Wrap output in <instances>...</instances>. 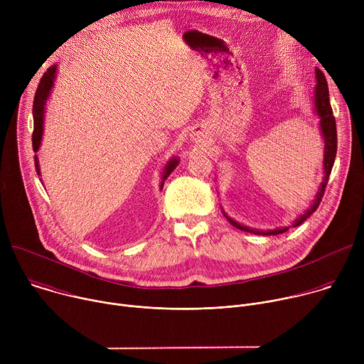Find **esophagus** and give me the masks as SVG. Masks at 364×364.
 <instances>
[{
	"label": "esophagus",
	"instance_id": "34e87169",
	"mask_svg": "<svg viewBox=\"0 0 364 364\" xmlns=\"http://www.w3.org/2000/svg\"><path fill=\"white\" fill-rule=\"evenodd\" d=\"M191 141L193 142H204V135H203V132H193L191 134Z\"/></svg>",
	"mask_w": 364,
	"mask_h": 364
}]
</instances>
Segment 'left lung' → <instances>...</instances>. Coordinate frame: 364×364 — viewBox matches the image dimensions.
I'll use <instances>...</instances> for the list:
<instances>
[{"mask_svg":"<svg viewBox=\"0 0 364 364\" xmlns=\"http://www.w3.org/2000/svg\"><path fill=\"white\" fill-rule=\"evenodd\" d=\"M313 105H314V114L320 118V131H321V135H323V139H324V159H323L324 177H323V181H321L320 187H318L316 198L313 200V203H311L308 209L298 219L294 220L292 228H296L301 223H304L311 215H313L318 209V205H320L321 198H323L324 191H326V186L328 183V177H330L333 166H334L336 152H337V128H336V119H334V115H333V109H331V105H330L328 85H327L324 73L317 68H316V86H314ZM223 215L229 220V223L233 225L236 229L243 230V232H249V233H253V235L274 236V235H281V233L287 232L291 228V226H282V228L269 229V230H257V229H252L249 226L240 225L239 222L229 218L225 212H223Z\"/></svg>","mask_w":364,"mask_h":364,"instance_id":"8db88e82","label":"left lung"}]
</instances>
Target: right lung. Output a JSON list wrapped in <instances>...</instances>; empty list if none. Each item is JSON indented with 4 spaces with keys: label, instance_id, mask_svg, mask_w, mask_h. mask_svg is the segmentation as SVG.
Returning <instances> with one entry per match:
<instances>
[{
    "label": "right lung",
    "instance_id": "1",
    "mask_svg": "<svg viewBox=\"0 0 364 364\" xmlns=\"http://www.w3.org/2000/svg\"><path fill=\"white\" fill-rule=\"evenodd\" d=\"M58 75V65H53L51 68L47 69V72L43 75V77L40 79L38 87L36 90V96H34V102H33V119H34V131H33V151L37 152L40 145H41V139H43V127H44V112H46V105L47 100L50 97L51 89L55 86V79ZM34 163H36V171L37 174L41 177L40 174V166H38V157L34 155ZM180 159L178 157H173L167 161V164L164 166L163 174H161V184L160 188L163 190L164 181L167 180V177L176 170V167L178 166Z\"/></svg>",
    "mask_w": 364,
    "mask_h": 364
}]
</instances>
